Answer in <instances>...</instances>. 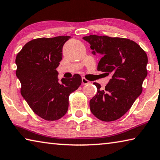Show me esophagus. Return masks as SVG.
I'll use <instances>...</instances> for the list:
<instances>
[{"label": "esophagus", "instance_id": "esophagus-1", "mask_svg": "<svg viewBox=\"0 0 160 160\" xmlns=\"http://www.w3.org/2000/svg\"><path fill=\"white\" fill-rule=\"evenodd\" d=\"M82 85H87V84L90 83V82L87 79H85V78H82Z\"/></svg>", "mask_w": 160, "mask_h": 160}]
</instances>
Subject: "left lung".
Returning <instances> with one entry per match:
<instances>
[{"instance_id": "obj_1", "label": "left lung", "mask_w": 160, "mask_h": 160, "mask_svg": "<svg viewBox=\"0 0 160 160\" xmlns=\"http://www.w3.org/2000/svg\"><path fill=\"white\" fill-rule=\"evenodd\" d=\"M82 39L90 44L93 55L102 56L97 70L112 74L104 90L94 82L97 93L90 101L91 112L103 121L117 120L142 93L148 75L147 54L137 43L125 38L90 35Z\"/></svg>"}]
</instances>
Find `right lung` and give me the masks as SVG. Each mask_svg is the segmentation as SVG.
Here are the masks:
<instances>
[{"mask_svg": "<svg viewBox=\"0 0 160 160\" xmlns=\"http://www.w3.org/2000/svg\"><path fill=\"white\" fill-rule=\"evenodd\" d=\"M70 36L38 38L24 46L16 56V75L21 94L32 111L43 119L56 121L66 114L69 95L80 86L78 74L58 79L56 70L63 56V47Z\"/></svg>", "mask_w": 160, "mask_h": 160, "instance_id": "obj_1", "label": "right lung"}]
</instances>
